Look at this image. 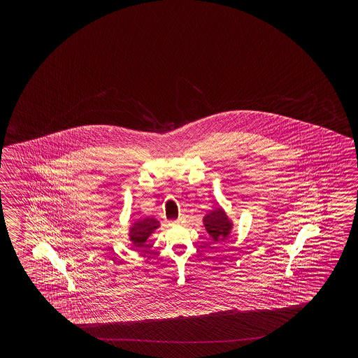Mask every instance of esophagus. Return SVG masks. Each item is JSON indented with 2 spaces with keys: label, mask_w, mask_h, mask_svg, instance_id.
I'll use <instances>...</instances> for the list:
<instances>
[{
  "label": "esophagus",
  "mask_w": 358,
  "mask_h": 358,
  "mask_svg": "<svg viewBox=\"0 0 358 358\" xmlns=\"http://www.w3.org/2000/svg\"><path fill=\"white\" fill-rule=\"evenodd\" d=\"M182 222V219H178V220L173 221L171 222V225H174V227H178V225H180Z\"/></svg>",
  "instance_id": "1"
}]
</instances>
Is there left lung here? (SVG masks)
<instances>
[{
    "instance_id": "obj_1",
    "label": "left lung",
    "mask_w": 358,
    "mask_h": 358,
    "mask_svg": "<svg viewBox=\"0 0 358 358\" xmlns=\"http://www.w3.org/2000/svg\"><path fill=\"white\" fill-rule=\"evenodd\" d=\"M203 225H205L206 231L215 242L225 241L230 236L233 229V222L221 207H217L216 210L206 213L203 217Z\"/></svg>"
}]
</instances>
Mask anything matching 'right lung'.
Listing matches in <instances>:
<instances>
[{
  "label": "right lung",
  "mask_w": 358,
  "mask_h": 358,
  "mask_svg": "<svg viewBox=\"0 0 358 358\" xmlns=\"http://www.w3.org/2000/svg\"><path fill=\"white\" fill-rule=\"evenodd\" d=\"M160 228V222L153 217H145L134 221L129 228L130 242L136 248L145 247L147 239L151 236L156 229Z\"/></svg>",
  "instance_id": "right-lung-1"
}]
</instances>
